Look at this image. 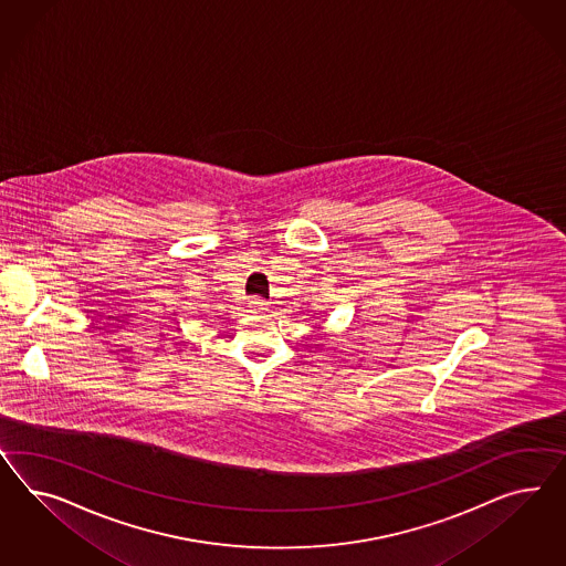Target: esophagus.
<instances>
[{
  "instance_id": "esophagus-1",
  "label": "esophagus",
  "mask_w": 566,
  "mask_h": 566,
  "mask_svg": "<svg viewBox=\"0 0 566 566\" xmlns=\"http://www.w3.org/2000/svg\"><path fill=\"white\" fill-rule=\"evenodd\" d=\"M249 311L255 313V315H260V313H268L270 305H268L263 298H260V296H255V298L249 301Z\"/></svg>"
}]
</instances>
